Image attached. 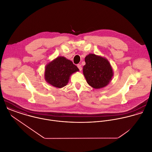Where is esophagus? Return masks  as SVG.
Here are the masks:
<instances>
[{
  "instance_id": "1",
  "label": "esophagus",
  "mask_w": 152,
  "mask_h": 152,
  "mask_svg": "<svg viewBox=\"0 0 152 152\" xmlns=\"http://www.w3.org/2000/svg\"><path fill=\"white\" fill-rule=\"evenodd\" d=\"M77 67L78 68V69H80V71H81V70H82V66H81V64H78V65H77Z\"/></svg>"
}]
</instances>
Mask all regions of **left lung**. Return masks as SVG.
<instances>
[{
    "label": "left lung",
    "instance_id": "left-lung-1",
    "mask_svg": "<svg viewBox=\"0 0 152 152\" xmlns=\"http://www.w3.org/2000/svg\"><path fill=\"white\" fill-rule=\"evenodd\" d=\"M83 74L87 83L95 89L107 86L112 80L113 71L108 61L104 57L89 54L85 58Z\"/></svg>",
    "mask_w": 152,
    "mask_h": 152
}]
</instances>
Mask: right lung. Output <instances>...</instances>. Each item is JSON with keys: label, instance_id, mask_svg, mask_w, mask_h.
I'll use <instances>...</instances> for the list:
<instances>
[{"label": "right lung", "instance_id": "obj_1", "mask_svg": "<svg viewBox=\"0 0 152 152\" xmlns=\"http://www.w3.org/2000/svg\"><path fill=\"white\" fill-rule=\"evenodd\" d=\"M79 69L64 57H58L47 64L45 69V80L51 86L63 88L68 83L70 75Z\"/></svg>", "mask_w": 152, "mask_h": 152}]
</instances>
